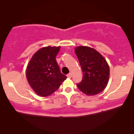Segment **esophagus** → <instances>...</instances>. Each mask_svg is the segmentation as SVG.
I'll use <instances>...</instances> for the list:
<instances>
[{
	"instance_id": "34e87169",
	"label": "esophagus",
	"mask_w": 134,
	"mask_h": 134,
	"mask_svg": "<svg viewBox=\"0 0 134 134\" xmlns=\"http://www.w3.org/2000/svg\"><path fill=\"white\" fill-rule=\"evenodd\" d=\"M67 77L68 78H71V77H72V73H69V74H67Z\"/></svg>"
}]
</instances>
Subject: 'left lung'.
Instances as JSON below:
<instances>
[{
	"mask_svg": "<svg viewBox=\"0 0 134 134\" xmlns=\"http://www.w3.org/2000/svg\"><path fill=\"white\" fill-rule=\"evenodd\" d=\"M75 52L83 72L82 80L77 84L79 89L88 96L102 92L109 79L107 61L99 52L88 46L77 47Z\"/></svg>",
	"mask_w": 134,
	"mask_h": 134,
	"instance_id": "obj_1",
	"label": "left lung"
}]
</instances>
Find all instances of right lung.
I'll use <instances>...</instances> for the list:
<instances>
[{
	"label": "right lung",
	"mask_w": 134,
	"mask_h": 134,
	"mask_svg": "<svg viewBox=\"0 0 134 134\" xmlns=\"http://www.w3.org/2000/svg\"><path fill=\"white\" fill-rule=\"evenodd\" d=\"M60 48V46L42 47L33 55L27 65V81L40 96H50L67 78L61 72L56 61Z\"/></svg>",
	"instance_id": "1"
}]
</instances>
